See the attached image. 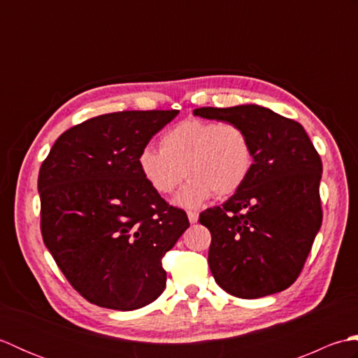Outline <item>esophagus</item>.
Returning <instances> with one entry per match:
<instances>
[{"label": "esophagus", "instance_id": "1", "mask_svg": "<svg viewBox=\"0 0 358 358\" xmlns=\"http://www.w3.org/2000/svg\"><path fill=\"white\" fill-rule=\"evenodd\" d=\"M187 218H189V222H191V223H196V222H199V212L187 210Z\"/></svg>", "mask_w": 358, "mask_h": 358}]
</instances>
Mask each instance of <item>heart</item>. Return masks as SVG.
Listing matches in <instances>:
<instances>
[{
  "instance_id": "obj_1",
  "label": "heart",
  "mask_w": 358,
  "mask_h": 358,
  "mask_svg": "<svg viewBox=\"0 0 358 358\" xmlns=\"http://www.w3.org/2000/svg\"><path fill=\"white\" fill-rule=\"evenodd\" d=\"M138 169L159 195H169L187 175L189 183L177 196L181 206H199L215 194L229 199L248 183L255 152L249 134L237 123L189 118L159 138V148L144 146Z\"/></svg>"
}]
</instances>
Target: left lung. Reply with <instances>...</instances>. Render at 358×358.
<instances>
[{
	"label": "left lung",
	"mask_w": 358,
	"mask_h": 358,
	"mask_svg": "<svg viewBox=\"0 0 358 358\" xmlns=\"http://www.w3.org/2000/svg\"><path fill=\"white\" fill-rule=\"evenodd\" d=\"M194 113L240 124L255 152L248 183L223 206L200 214L212 237V275L238 299L285 291L301 273L322 226L320 155L300 123L262 106Z\"/></svg>",
	"instance_id": "8db88e82"
}]
</instances>
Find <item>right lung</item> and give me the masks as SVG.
<instances>
[{"label":"right lung","instance_id":"obj_1","mask_svg":"<svg viewBox=\"0 0 358 358\" xmlns=\"http://www.w3.org/2000/svg\"><path fill=\"white\" fill-rule=\"evenodd\" d=\"M178 110L104 113L67 129L38 175L41 235L71 286L96 306L134 310L164 291L162 258L187 227L138 169L140 150Z\"/></svg>","mask_w":358,"mask_h":358}]
</instances>
